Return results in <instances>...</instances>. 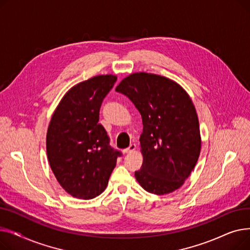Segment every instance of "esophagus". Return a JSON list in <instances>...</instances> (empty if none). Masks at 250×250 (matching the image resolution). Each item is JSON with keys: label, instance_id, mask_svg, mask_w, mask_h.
I'll return each mask as SVG.
<instances>
[{"label": "esophagus", "instance_id": "1", "mask_svg": "<svg viewBox=\"0 0 250 250\" xmlns=\"http://www.w3.org/2000/svg\"><path fill=\"white\" fill-rule=\"evenodd\" d=\"M136 148H137L136 144H130V145L126 149L124 150V153L125 154H130V153H133L136 150Z\"/></svg>", "mask_w": 250, "mask_h": 250}]
</instances>
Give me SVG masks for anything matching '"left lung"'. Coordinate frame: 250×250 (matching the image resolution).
I'll return each mask as SVG.
<instances>
[{"label":"left lung","mask_w":250,"mask_h":250,"mask_svg":"<svg viewBox=\"0 0 250 250\" xmlns=\"http://www.w3.org/2000/svg\"><path fill=\"white\" fill-rule=\"evenodd\" d=\"M115 91L126 95L140 111L143 164L135 176L148 192L163 195L178 189L200 157L199 118L190 96L171 79L133 73Z\"/></svg>","instance_id":"left-lung-1"}]
</instances>
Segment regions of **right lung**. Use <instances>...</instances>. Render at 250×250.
Returning a JSON list of instances; mask_svg holds the SVG:
<instances>
[{"label":"right lung","instance_id":"obj_1","mask_svg":"<svg viewBox=\"0 0 250 250\" xmlns=\"http://www.w3.org/2000/svg\"><path fill=\"white\" fill-rule=\"evenodd\" d=\"M115 75H98L67 91L51 115L46 133L50 168L61 187L76 199L91 200L106 188L121 153L112 150L98 124L101 103Z\"/></svg>","mask_w":250,"mask_h":250}]
</instances>
